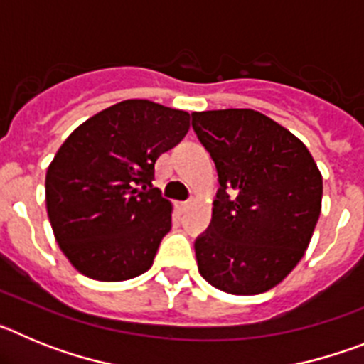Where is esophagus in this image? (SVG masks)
Listing matches in <instances>:
<instances>
[{
    "instance_id": "obj_1",
    "label": "esophagus",
    "mask_w": 364,
    "mask_h": 364,
    "mask_svg": "<svg viewBox=\"0 0 364 364\" xmlns=\"http://www.w3.org/2000/svg\"><path fill=\"white\" fill-rule=\"evenodd\" d=\"M176 210H178L180 213L188 211L189 210V202H176Z\"/></svg>"
}]
</instances>
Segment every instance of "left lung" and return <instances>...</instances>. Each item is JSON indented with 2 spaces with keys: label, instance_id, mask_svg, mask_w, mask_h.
Wrapping results in <instances>:
<instances>
[{
  "label": "left lung",
  "instance_id": "1",
  "mask_svg": "<svg viewBox=\"0 0 364 364\" xmlns=\"http://www.w3.org/2000/svg\"><path fill=\"white\" fill-rule=\"evenodd\" d=\"M191 118L220 182L210 230L195 242L198 272L226 294H264L306 252L323 175L308 147L262 112L218 109Z\"/></svg>",
  "mask_w": 364,
  "mask_h": 364
}]
</instances>
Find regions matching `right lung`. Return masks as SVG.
I'll use <instances>...</instances> for the list:
<instances>
[{"mask_svg": "<svg viewBox=\"0 0 364 364\" xmlns=\"http://www.w3.org/2000/svg\"><path fill=\"white\" fill-rule=\"evenodd\" d=\"M189 129V112L124 100L78 125L45 176L54 239L82 275L118 282L153 266L173 204L153 188L154 164Z\"/></svg>", "mask_w": 364, "mask_h": 364, "instance_id": "add662e5", "label": "right lung"}]
</instances>
